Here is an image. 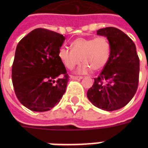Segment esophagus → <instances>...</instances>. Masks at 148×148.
Listing matches in <instances>:
<instances>
[{"label": "esophagus", "instance_id": "1", "mask_svg": "<svg viewBox=\"0 0 148 148\" xmlns=\"http://www.w3.org/2000/svg\"><path fill=\"white\" fill-rule=\"evenodd\" d=\"M71 79H74V80H81L83 78L82 77H79V76H71Z\"/></svg>", "mask_w": 148, "mask_h": 148}]
</instances>
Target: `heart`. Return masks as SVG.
I'll return each instance as SVG.
<instances>
[{"mask_svg":"<svg viewBox=\"0 0 148 148\" xmlns=\"http://www.w3.org/2000/svg\"><path fill=\"white\" fill-rule=\"evenodd\" d=\"M71 49L61 47L58 50V58L70 70L85 63L79 69L80 73H88L91 69L99 71L105 67L110 55V45L106 37L79 38L71 43Z\"/></svg>","mask_w":148,"mask_h":148,"instance_id":"b5f03b06","label":"heart"}]
</instances>
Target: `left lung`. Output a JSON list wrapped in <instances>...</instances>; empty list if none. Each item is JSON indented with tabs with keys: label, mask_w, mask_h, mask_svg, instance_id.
<instances>
[{
	"label": "left lung",
	"mask_w": 148,
	"mask_h": 148,
	"mask_svg": "<svg viewBox=\"0 0 148 148\" xmlns=\"http://www.w3.org/2000/svg\"><path fill=\"white\" fill-rule=\"evenodd\" d=\"M97 32L109 40L110 55L87 96L95 107L112 111L124 107L135 95L140 60L134 43L123 31L109 27Z\"/></svg>",
	"instance_id": "8db88e82"
}]
</instances>
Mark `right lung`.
Masks as SVG:
<instances>
[{
    "instance_id": "1",
    "label": "right lung",
    "mask_w": 148,
    "mask_h": 148,
    "mask_svg": "<svg viewBox=\"0 0 148 148\" xmlns=\"http://www.w3.org/2000/svg\"><path fill=\"white\" fill-rule=\"evenodd\" d=\"M65 38L37 28L20 40L12 65V83L21 103L33 111H47L65 93L68 74L58 58Z\"/></svg>"
}]
</instances>
